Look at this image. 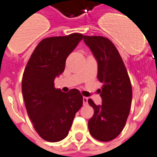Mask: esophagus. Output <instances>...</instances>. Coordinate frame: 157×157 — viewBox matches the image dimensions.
I'll use <instances>...</instances> for the list:
<instances>
[{"label": "esophagus", "mask_w": 157, "mask_h": 157, "mask_svg": "<svg viewBox=\"0 0 157 157\" xmlns=\"http://www.w3.org/2000/svg\"><path fill=\"white\" fill-rule=\"evenodd\" d=\"M87 100H88V99H87V98H85V97H83V98H82V103H83V105H87Z\"/></svg>", "instance_id": "34e87169"}]
</instances>
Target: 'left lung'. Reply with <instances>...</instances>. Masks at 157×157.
<instances>
[{
    "instance_id": "left-lung-1",
    "label": "left lung",
    "mask_w": 157,
    "mask_h": 157,
    "mask_svg": "<svg viewBox=\"0 0 157 157\" xmlns=\"http://www.w3.org/2000/svg\"><path fill=\"white\" fill-rule=\"evenodd\" d=\"M98 60V78L102 82L99 93L102 104L89 105L94 114L88 120V129L97 140L109 142L119 136L128 119L132 103V85L122 58L113 42L101 36H83Z\"/></svg>"
}]
</instances>
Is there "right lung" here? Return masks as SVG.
<instances>
[{"label":"right lung","instance_id":"1","mask_svg":"<svg viewBox=\"0 0 157 157\" xmlns=\"http://www.w3.org/2000/svg\"><path fill=\"white\" fill-rule=\"evenodd\" d=\"M81 33L42 39L24 69L22 93L25 107L42 139L56 143L68 135L75 114L82 105L78 89L62 92L54 80L65 70V60L82 39Z\"/></svg>","mask_w":157,"mask_h":157}]
</instances>
